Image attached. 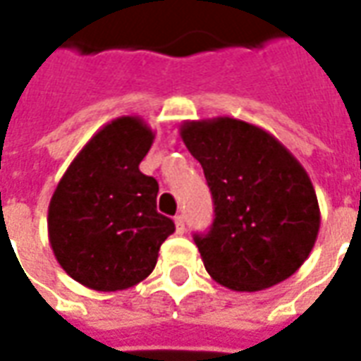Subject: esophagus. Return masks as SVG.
Segmentation results:
<instances>
[{
	"mask_svg": "<svg viewBox=\"0 0 361 361\" xmlns=\"http://www.w3.org/2000/svg\"><path fill=\"white\" fill-rule=\"evenodd\" d=\"M173 222H176V232H178V234H183V232H185V219H183V214H178V216L173 219Z\"/></svg>",
	"mask_w": 361,
	"mask_h": 361,
	"instance_id": "obj_1",
	"label": "esophagus"
}]
</instances>
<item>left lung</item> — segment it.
Wrapping results in <instances>:
<instances>
[{
    "label": "left lung",
    "mask_w": 361,
    "mask_h": 361,
    "mask_svg": "<svg viewBox=\"0 0 361 361\" xmlns=\"http://www.w3.org/2000/svg\"><path fill=\"white\" fill-rule=\"evenodd\" d=\"M180 135L203 166L214 203L209 234L193 238L209 274L235 292L292 276L321 226L303 166L276 137L242 119L183 121Z\"/></svg>",
    "instance_id": "1"
}]
</instances>
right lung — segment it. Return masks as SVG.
<instances>
[{
    "label": "right lung",
    "mask_w": 361,
    "mask_h": 361,
    "mask_svg": "<svg viewBox=\"0 0 361 361\" xmlns=\"http://www.w3.org/2000/svg\"><path fill=\"white\" fill-rule=\"evenodd\" d=\"M154 133L121 116L94 133L59 180L48 207V235L61 269L98 292L149 276L176 226L157 211L158 181L139 170Z\"/></svg>",
    "instance_id": "1"
}]
</instances>
